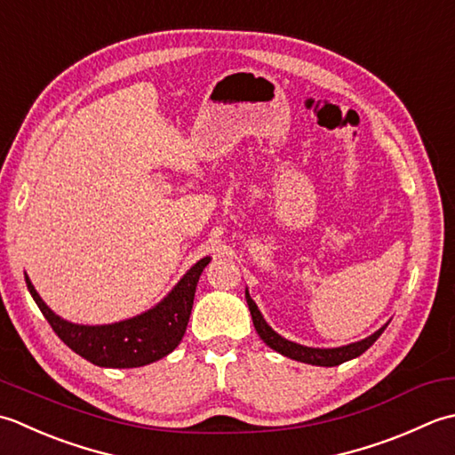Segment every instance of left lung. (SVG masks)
<instances>
[{"mask_svg": "<svg viewBox=\"0 0 455 455\" xmlns=\"http://www.w3.org/2000/svg\"><path fill=\"white\" fill-rule=\"evenodd\" d=\"M245 299H247V304H249V310H251V318H253V326L257 330L259 336H261V339L265 341V344L279 351V354L291 357V359H296V361H302V363H310V365H320V367H333V365H339L344 363V361H349L354 357H359L363 351H367L371 346L375 344L377 338L381 336V333L385 331L387 323L381 328L377 330L373 336H369L365 339L357 341V344H349V346H344V347H333V349H316V347H304V346H299V344H292V341L281 338L279 333H276L268 323L263 320L261 312H259L257 304L253 302L251 296H249V292L245 291Z\"/></svg>", "mask_w": 455, "mask_h": 455, "instance_id": "obj_1", "label": "left lung"}]
</instances>
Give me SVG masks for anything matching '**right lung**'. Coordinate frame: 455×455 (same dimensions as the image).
Masks as SVG:
<instances>
[{"instance_id":"right-lung-1","label":"right lung","mask_w":455,"mask_h":455,"mask_svg":"<svg viewBox=\"0 0 455 455\" xmlns=\"http://www.w3.org/2000/svg\"><path fill=\"white\" fill-rule=\"evenodd\" d=\"M208 263L210 257H204L194 265L172 292L153 310L108 326H78L59 318L36 294L29 276H25V281L43 316L72 351L100 367L129 369L149 365L169 355L180 344L190 320L198 279Z\"/></svg>"}]
</instances>
